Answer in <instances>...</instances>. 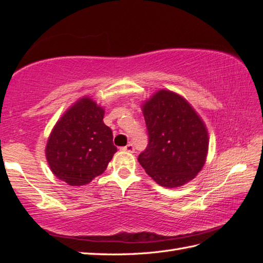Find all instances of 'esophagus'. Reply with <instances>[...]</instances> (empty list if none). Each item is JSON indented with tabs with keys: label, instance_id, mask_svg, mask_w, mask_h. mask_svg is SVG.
I'll list each match as a JSON object with an SVG mask.
<instances>
[{
	"label": "esophagus",
	"instance_id": "esophagus-1",
	"mask_svg": "<svg viewBox=\"0 0 263 263\" xmlns=\"http://www.w3.org/2000/svg\"><path fill=\"white\" fill-rule=\"evenodd\" d=\"M123 152H126V153H135V147H133V144L130 143V144H126L125 147L122 148Z\"/></svg>",
	"mask_w": 263,
	"mask_h": 263
}]
</instances>
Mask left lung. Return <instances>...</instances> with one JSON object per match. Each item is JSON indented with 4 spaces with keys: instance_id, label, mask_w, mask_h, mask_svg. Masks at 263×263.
<instances>
[{
    "instance_id": "obj_1",
    "label": "left lung",
    "mask_w": 263,
    "mask_h": 263,
    "mask_svg": "<svg viewBox=\"0 0 263 263\" xmlns=\"http://www.w3.org/2000/svg\"><path fill=\"white\" fill-rule=\"evenodd\" d=\"M141 108L149 143L139 155V163L161 186L177 187L192 181L208 155V130L202 119L185 98L167 89L156 91Z\"/></svg>"
}]
</instances>
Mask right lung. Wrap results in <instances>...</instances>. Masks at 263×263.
Wrapping results in <instances>:
<instances>
[{"mask_svg": "<svg viewBox=\"0 0 263 263\" xmlns=\"http://www.w3.org/2000/svg\"><path fill=\"white\" fill-rule=\"evenodd\" d=\"M105 109L85 96L70 106L48 137L45 155L49 168L71 186L86 185L103 174L117 148L103 121Z\"/></svg>", "mask_w": 263, "mask_h": 263, "instance_id": "obj_1", "label": "right lung"}]
</instances>
